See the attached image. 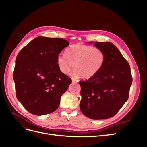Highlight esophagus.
I'll list each match as a JSON object with an SVG mask.
<instances>
[{"label":"esophagus","mask_w":147,"mask_h":147,"mask_svg":"<svg viewBox=\"0 0 147 147\" xmlns=\"http://www.w3.org/2000/svg\"><path fill=\"white\" fill-rule=\"evenodd\" d=\"M72 83H78V82H79V81L78 80L75 79V78H72Z\"/></svg>","instance_id":"34e87169"}]
</instances>
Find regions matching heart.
Listing matches in <instances>:
<instances>
[{
  "instance_id": "obj_1",
  "label": "heart",
  "mask_w": 147,
  "mask_h": 147,
  "mask_svg": "<svg viewBox=\"0 0 147 147\" xmlns=\"http://www.w3.org/2000/svg\"><path fill=\"white\" fill-rule=\"evenodd\" d=\"M105 53L102 49L83 43H76L65 51V55L57 57L59 69L64 74H68L74 67L75 77L90 78L99 72L105 62Z\"/></svg>"
}]
</instances>
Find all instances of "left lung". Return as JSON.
Listing matches in <instances>:
<instances>
[{
  "instance_id": "left-lung-1",
  "label": "left lung",
  "mask_w": 147,
  "mask_h": 147,
  "mask_svg": "<svg viewBox=\"0 0 147 147\" xmlns=\"http://www.w3.org/2000/svg\"><path fill=\"white\" fill-rule=\"evenodd\" d=\"M94 45L105 52V62L94 77L79 82L80 108L86 117L102 119L115 116L127 100L132 80L129 64L116 46L110 42Z\"/></svg>"
}]
</instances>
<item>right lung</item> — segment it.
I'll use <instances>...</instances> for the list:
<instances>
[{"label":"right lung","instance_id":"1","mask_svg":"<svg viewBox=\"0 0 147 147\" xmlns=\"http://www.w3.org/2000/svg\"><path fill=\"white\" fill-rule=\"evenodd\" d=\"M69 43L63 38L37 37L19 52L13 72L18 100L35 115L51 113L72 80L61 72L57 57Z\"/></svg>","mask_w":147,"mask_h":147}]
</instances>
